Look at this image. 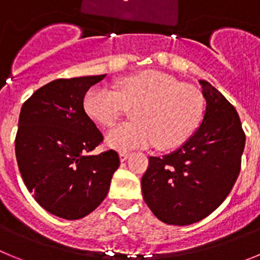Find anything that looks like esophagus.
<instances>
[{"label":"esophagus","mask_w":260,"mask_h":260,"mask_svg":"<svg viewBox=\"0 0 260 260\" xmlns=\"http://www.w3.org/2000/svg\"><path fill=\"white\" fill-rule=\"evenodd\" d=\"M128 158V153L127 152H119V160H121V161H126V160H127Z\"/></svg>","instance_id":"34e87169"}]
</instances>
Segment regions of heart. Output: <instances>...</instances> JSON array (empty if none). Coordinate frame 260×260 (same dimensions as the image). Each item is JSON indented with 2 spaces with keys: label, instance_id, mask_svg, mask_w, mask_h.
<instances>
[{
  "label": "heart",
  "instance_id": "1",
  "mask_svg": "<svg viewBox=\"0 0 260 260\" xmlns=\"http://www.w3.org/2000/svg\"><path fill=\"white\" fill-rule=\"evenodd\" d=\"M133 108V121L108 132L105 143L117 151L146 148L158 150L182 146L201 125L204 102L201 92L161 71H146L123 78L117 89L91 87L83 108L91 121L112 126L123 109Z\"/></svg>",
  "mask_w": 260,
  "mask_h": 260
}]
</instances>
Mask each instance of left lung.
Segmentation results:
<instances>
[{
  "instance_id": "left-lung-1",
  "label": "left lung",
  "mask_w": 260,
  "mask_h": 260,
  "mask_svg": "<svg viewBox=\"0 0 260 260\" xmlns=\"http://www.w3.org/2000/svg\"><path fill=\"white\" fill-rule=\"evenodd\" d=\"M206 110L201 126L173 152L148 157L141 180L146 204L169 225H190L212 213L237 180L245 133L233 105L201 79Z\"/></svg>"
}]
</instances>
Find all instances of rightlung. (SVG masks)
<instances>
[{"label": "right lung", "mask_w": 260, "mask_h": 260, "mask_svg": "<svg viewBox=\"0 0 260 260\" xmlns=\"http://www.w3.org/2000/svg\"><path fill=\"white\" fill-rule=\"evenodd\" d=\"M104 75L56 79L23 104L15 138L18 167L41 207L61 219H82L99 207L119 167L113 150L87 155L103 141L84 112L89 87Z\"/></svg>", "instance_id": "obj_1"}]
</instances>
